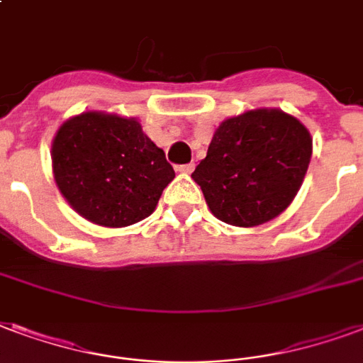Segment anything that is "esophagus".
<instances>
[{
	"instance_id": "34e87169",
	"label": "esophagus",
	"mask_w": 363,
	"mask_h": 363,
	"mask_svg": "<svg viewBox=\"0 0 363 363\" xmlns=\"http://www.w3.org/2000/svg\"><path fill=\"white\" fill-rule=\"evenodd\" d=\"M194 167H196L194 163H186V165H179V167H177V171H179V173H182V175H190V173L194 171Z\"/></svg>"
}]
</instances>
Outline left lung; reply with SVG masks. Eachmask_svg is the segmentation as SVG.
I'll return each mask as SVG.
<instances>
[{"label":"left lung","mask_w":363,"mask_h":363,"mask_svg":"<svg viewBox=\"0 0 363 363\" xmlns=\"http://www.w3.org/2000/svg\"><path fill=\"white\" fill-rule=\"evenodd\" d=\"M311 157V133L295 116L255 108L215 129L192 179L218 220L251 228L291 206Z\"/></svg>","instance_id":"obj_1"}]
</instances>
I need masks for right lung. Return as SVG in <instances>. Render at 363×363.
<instances>
[{
	"label": "right lung",
	"instance_id": "1",
	"mask_svg": "<svg viewBox=\"0 0 363 363\" xmlns=\"http://www.w3.org/2000/svg\"><path fill=\"white\" fill-rule=\"evenodd\" d=\"M52 177L68 206L104 228L150 217L175 171L137 118L99 110L72 116L51 145Z\"/></svg>",
	"mask_w": 363,
	"mask_h": 363
}]
</instances>
